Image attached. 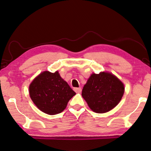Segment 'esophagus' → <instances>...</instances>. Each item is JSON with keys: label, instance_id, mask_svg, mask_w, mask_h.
Returning <instances> with one entry per match:
<instances>
[{"label": "esophagus", "instance_id": "obj_1", "mask_svg": "<svg viewBox=\"0 0 151 151\" xmlns=\"http://www.w3.org/2000/svg\"><path fill=\"white\" fill-rule=\"evenodd\" d=\"M73 90L76 92V93H81V91H82V88H74Z\"/></svg>", "mask_w": 151, "mask_h": 151}]
</instances>
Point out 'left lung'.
Instances as JSON below:
<instances>
[{
    "mask_svg": "<svg viewBox=\"0 0 151 151\" xmlns=\"http://www.w3.org/2000/svg\"><path fill=\"white\" fill-rule=\"evenodd\" d=\"M124 91L123 84L115 76L101 72L92 74L83 87L82 95L92 110L105 113L117 106Z\"/></svg>",
    "mask_w": 151,
    "mask_h": 151,
    "instance_id": "8db88e82",
    "label": "left lung"
}]
</instances>
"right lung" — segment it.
Masks as SVG:
<instances>
[{
    "label": "right lung",
    "mask_w": 151,
    "mask_h": 151,
    "mask_svg": "<svg viewBox=\"0 0 151 151\" xmlns=\"http://www.w3.org/2000/svg\"><path fill=\"white\" fill-rule=\"evenodd\" d=\"M29 93L39 110L50 115L62 112L76 95L58 71H44L39 74L30 84Z\"/></svg>",
    "instance_id": "add662e5"
}]
</instances>
